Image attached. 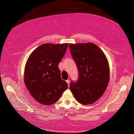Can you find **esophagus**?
Here are the masks:
<instances>
[{
    "label": "esophagus",
    "mask_w": 134,
    "mask_h": 134,
    "mask_svg": "<svg viewBox=\"0 0 134 134\" xmlns=\"http://www.w3.org/2000/svg\"><path fill=\"white\" fill-rule=\"evenodd\" d=\"M66 83H68V87H69V85H70V81L69 80H66Z\"/></svg>",
    "instance_id": "34e87169"
}]
</instances>
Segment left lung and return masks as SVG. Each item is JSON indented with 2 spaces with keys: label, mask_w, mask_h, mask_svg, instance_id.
<instances>
[{
  "label": "left lung",
  "mask_w": 134,
  "mask_h": 134,
  "mask_svg": "<svg viewBox=\"0 0 134 134\" xmlns=\"http://www.w3.org/2000/svg\"><path fill=\"white\" fill-rule=\"evenodd\" d=\"M69 48L79 71L77 82H71L70 90L80 104H92L100 98L108 86L107 59L102 50L91 42L70 43Z\"/></svg>",
  "instance_id": "8db88e82"
}]
</instances>
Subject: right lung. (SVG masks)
Returning <instances> with one entry per match:
<instances>
[{"instance_id":"1","label":"right lung","mask_w":134,"mask_h":134,"mask_svg":"<svg viewBox=\"0 0 134 134\" xmlns=\"http://www.w3.org/2000/svg\"><path fill=\"white\" fill-rule=\"evenodd\" d=\"M68 43H44L28 57L24 82L33 98L39 103L51 105L57 102L68 84L62 79L58 65L64 57Z\"/></svg>"}]
</instances>
